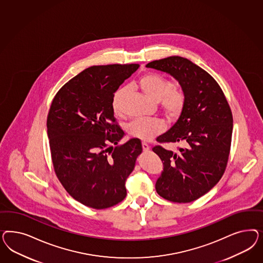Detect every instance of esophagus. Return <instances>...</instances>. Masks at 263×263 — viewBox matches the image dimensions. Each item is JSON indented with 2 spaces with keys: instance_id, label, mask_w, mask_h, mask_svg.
Wrapping results in <instances>:
<instances>
[{
  "instance_id": "esophagus-1",
  "label": "esophagus",
  "mask_w": 263,
  "mask_h": 263,
  "mask_svg": "<svg viewBox=\"0 0 263 263\" xmlns=\"http://www.w3.org/2000/svg\"><path fill=\"white\" fill-rule=\"evenodd\" d=\"M142 146H143V152H147V151L149 149V145H148L147 143H144V142H143V143H142Z\"/></svg>"
}]
</instances>
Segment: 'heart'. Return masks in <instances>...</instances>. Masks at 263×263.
Returning a JSON list of instances; mask_svg holds the SVG:
<instances>
[{
  "mask_svg": "<svg viewBox=\"0 0 263 263\" xmlns=\"http://www.w3.org/2000/svg\"><path fill=\"white\" fill-rule=\"evenodd\" d=\"M139 87L145 96L153 100H159L160 106L170 118H177L183 111L186 96L182 90L173 89L168 80L155 73H147L138 81ZM127 88H120L111 101L112 110L116 114L121 111V103ZM165 124L160 119H136L128 125V132L136 138L148 140L161 133Z\"/></svg>",
  "mask_w": 263,
  "mask_h": 263,
  "instance_id": "1",
  "label": "heart"
}]
</instances>
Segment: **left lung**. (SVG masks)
Instances as JSON below:
<instances>
[{"mask_svg":"<svg viewBox=\"0 0 263 263\" xmlns=\"http://www.w3.org/2000/svg\"><path fill=\"white\" fill-rule=\"evenodd\" d=\"M174 77L186 96L175 124L157 138L159 143L183 142L178 152L157 145L163 171L155 189L174 202H191L210 191L223 176L231 149L232 115L214 78L182 57H168L146 64Z\"/></svg>","mask_w":263,"mask_h":263,"instance_id":"8db88e82","label":"left lung"}]
</instances>
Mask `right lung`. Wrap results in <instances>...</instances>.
<instances>
[{"instance_id": "obj_1", "label": "right lung", "mask_w": 263, "mask_h": 263, "mask_svg": "<svg viewBox=\"0 0 263 263\" xmlns=\"http://www.w3.org/2000/svg\"><path fill=\"white\" fill-rule=\"evenodd\" d=\"M139 64L90 66L57 93L47 118L55 173L73 199L104 209L126 197L125 181L142 152L137 138L114 147L124 137L115 123V92Z\"/></svg>"}]
</instances>
